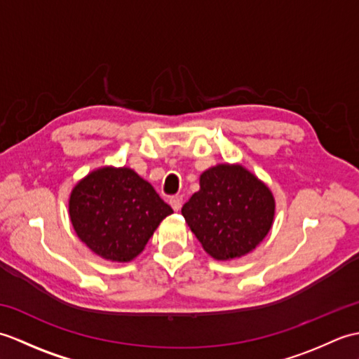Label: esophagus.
Instances as JSON below:
<instances>
[{"instance_id":"34e87169","label":"esophagus","mask_w":359,"mask_h":359,"mask_svg":"<svg viewBox=\"0 0 359 359\" xmlns=\"http://www.w3.org/2000/svg\"><path fill=\"white\" fill-rule=\"evenodd\" d=\"M182 203H184V197L182 196H172L170 199V205L174 211H179L182 208Z\"/></svg>"}]
</instances>
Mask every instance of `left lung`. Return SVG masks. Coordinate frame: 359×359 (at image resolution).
I'll list each match as a JSON object with an SVG mask.
<instances>
[{"label": "left lung", "mask_w": 359, "mask_h": 359, "mask_svg": "<svg viewBox=\"0 0 359 359\" xmlns=\"http://www.w3.org/2000/svg\"><path fill=\"white\" fill-rule=\"evenodd\" d=\"M199 185V191L182 207V215L211 257L231 261L245 256L270 233L276 212L274 196L245 166H211L201 174Z\"/></svg>", "instance_id": "1"}]
</instances>
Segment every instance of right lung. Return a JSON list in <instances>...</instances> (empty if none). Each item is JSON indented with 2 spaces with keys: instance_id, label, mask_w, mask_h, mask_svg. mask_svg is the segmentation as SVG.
<instances>
[{
  "instance_id": "obj_1",
  "label": "right lung",
  "mask_w": 359,
  "mask_h": 359,
  "mask_svg": "<svg viewBox=\"0 0 359 359\" xmlns=\"http://www.w3.org/2000/svg\"><path fill=\"white\" fill-rule=\"evenodd\" d=\"M172 215L149 182L128 166H102L72 188L69 219L79 239L106 261L131 262Z\"/></svg>"
}]
</instances>
